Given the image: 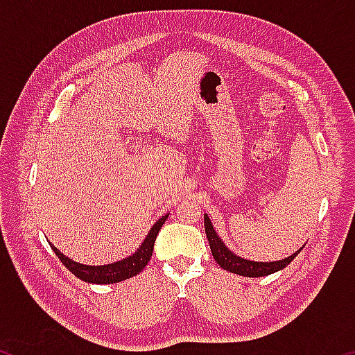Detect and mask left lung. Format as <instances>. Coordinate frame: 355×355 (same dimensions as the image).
<instances>
[{
  "mask_svg": "<svg viewBox=\"0 0 355 355\" xmlns=\"http://www.w3.org/2000/svg\"><path fill=\"white\" fill-rule=\"evenodd\" d=\"M203 220H205V233L209 243V249H211V254L214 257V260L218 261L220 268H224L225 271L238 274V275H244V277H263V275H269L274 274L277 271H282V269L286 268L294 258L297 257L300 250L304 249V245L299 250L294 252L290 257L282 258V260L277 261H252V260H245V258L236 255L235 252H232L227 248L225 243L222 241L220 236L218 235V232L214 230V227L209 220L208 214H203Z\"/></svg>",
  "mask_w": 355,
  "mask_h": 355,
  "instance_id": "left-lung-1",
  "label": "left lung"
}]
</instances>
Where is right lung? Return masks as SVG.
<instances>
[{"mask_svg":"<svg viewBox=\"0 0 355 355\" xmlns=\"http://www.w3.org/2000/svg\"><path fill=\"white\" fill-rule=\"evenodd\" d=\"M169 213L164 214L163 218L158 219L153 224V227L150 228L147 236L144 238V241L141 243L139 248H137L133 254L125 257L123 260L114 261L110 264H100V266H91V264H83V263H76L71 260V258L65 257L61 250L55 245H51V249L55 254L58 255L59 260L62 261V264L69 271L76 275L78 279L83 282H87V284H95V285H110V284H117V282L127 280L133 275L139 274L144 268L147 266V263L150 261V257L153 254V244L155 239L158 236V233L161 230V227L167 219Z\"/></svg>","mask_w":355,"mask_h":355,"instance_id":"right-lung-1","label":"right lung"}]
</instances>
